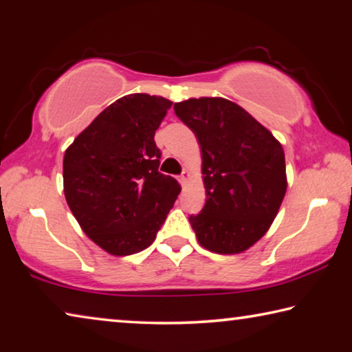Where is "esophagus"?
Instances as JSON below:
<instances>
[{"label":"esophagus","instance_id":"esophagus-1","mask_svg":"<svg viewBox=\"0 0 352 352\" xmlns=\"http://www.w3.org/2000/svg\"><path fill=\"white\" fill-rule=\"evenodd\" d=\"M178 180H180V183L183 184V186H184V184H186L189 180H190V174H189V172L188 170H184L183 172V174L180 175V178H178Z\"/></svg>","mask_w":352,"mask_h":352}]
</instances>
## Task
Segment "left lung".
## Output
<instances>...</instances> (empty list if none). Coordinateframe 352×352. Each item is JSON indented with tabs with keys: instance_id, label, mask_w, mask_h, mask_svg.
I'll use <instances>...</instances> for the list:
<instances>
[{
	"instance_id": "left-lung-1",
	"label": "left lung",
	"mask_w": 352,
	"mask_h": 352,
	"mask_svg": "<svg viewBox=\"0 0 352 352\" xmlns=\"http://www.w3.org/2000/svg\"><path fill=\"white\" fill-rule=\"evenodd\" d=\"M174 110L201 152L206 204L189 217L199 243L217 254L245 252L269 231L287 190L281 142L225 98H190Z\"/></svg>"
}]
</instances>
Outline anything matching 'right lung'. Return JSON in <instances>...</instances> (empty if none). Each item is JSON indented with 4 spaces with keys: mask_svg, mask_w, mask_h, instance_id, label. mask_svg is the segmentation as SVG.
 I'll use <instances>...</instances> for the list:
<instances>
[{
    "mask_svg": "<svg viewBox=\"0 0 352 352\" xmlns=\"http://www.w3.org/2000/svg\"><path fill=\"white\" fill-rule=\"evenodd\" d=\"M172 100L146 93L119 98L63 155V192L80 228L113 256L147 248L180 194L160 174L155 132Z\"/></svg>",
    "mask_w": 352,
    "mask_h": 352,
    "instance_id": "add662e5",
    "label": "right lung"
}]
</instances>
